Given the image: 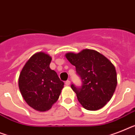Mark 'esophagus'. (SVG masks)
<instances>
[{"mask_svg": "<svg viewBox=\"0 0 135 135\" xmlns=\"http://www.w3.org/2000/svg\"><path fill=\"white\" fill-rule=\"evenodd\" d=\"M70 81L68 80V81H65V85H70Z\"/></svg>", "mask_w": 135, "mask_h": 135, "instance_id": "1", "label": "esophagus"}]
</instances>
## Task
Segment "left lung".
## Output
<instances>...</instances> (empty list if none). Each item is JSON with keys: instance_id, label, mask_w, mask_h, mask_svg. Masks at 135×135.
Listing matches in <instances>:
<instances>
[{"instance_id": "left-lung-1", "label": "left lung", "mask_w": 135, "mask_h": 135, "mask_svg": "<svg viewBox=\"0 0 135 135\" xmlns=\"http://www.w3.org/2000/svg\"><path fill=\"white\" fill-rule=\"evenodd\" d=\"M65 56L76 67L82 81L81 87L71 85L81 105L88 110H97L105 106L117 85L114 65L103 54L89 49L78 54L69 52Z\"/></svg>"}]
</instances>
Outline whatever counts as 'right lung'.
Wrapping results in <instances>:
<instances>
[{
    "instance_id": "obj_1",
    "label": "right lung",
    "mask_w": 135,
    "mask_h": 135,
    "mask_svg": "<svg viewBox=\"0 0 135 135\" xmlns=\"http://www.w3.org/2000/svg\"><path fill=\"white\" fill-rule=\"evenodd\" d=\"M52 57L40 52L27 61L20 73L18 87L26 103L34 110L45 112L56 102L64 83L50 69Z\"/></svg>"
}]
</instances>
